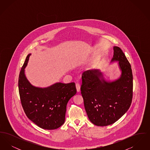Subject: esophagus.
Instances as JSON below:
<instances>
[{
    "instance_id": "34e87169",
    "label": "esophagus",
    "mask_w": 150,
    "mask_h": 150,
    "mask_svg": "<svg viewBox=\"0 0 150 150\" xmlns=\"http://www.w3.org/2000/svg\"><path fill=\"white\" fill-rule=\"evenodd\" d=\"M76 90L78 92H80V86L79 83H76Z\"/></svg>"
}]
</instances>
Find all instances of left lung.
<instances>
[{"instance_id":"left-lung-1","label":"left lung","mask_w":150,"mask_h":150,"mask_svg":"<svg viewBox=\"0 0 150 150\" xmlns=\"http://www.w3.org/2000/svg\"><path fill=\"white\" fill-rule=\"evenodd\" d=\"M111 63L117 62L119 78L106 80L100 69L86 71L82 76L81 93L89 120L97 126H107L117 121L130 106L133 95L131 66L121 49L113 47Z\"/></svg>"}]
</instances>
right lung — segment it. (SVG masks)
<instances>
[{
	"label": "right lung",
	"mask_w": 150,
	"mask_h": 150,
	"mask_svg": "<svg viewBox=\"0 0 150 150\" xmlns=\"http://www.w3.org/2000/svg\"><path fill=\"white\" fill-rule=\"evenodd\" d=\"M31 55L26 57L18 78L22 106L28 117L39 127L47 130L58 128L65 121L69 100L76 93L75 84L57 82L44 88L33 86L25 74Z\"/></svg>",
	"instance_id": "add662e5"
}]
</instances>
